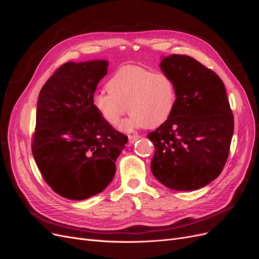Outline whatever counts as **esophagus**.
<instances>
[{
  "label": "esophagus",
  "instance_id": "34e87169",
  "mask_svg": "<svg viewBox=\"0 0 259 259\" xmlns=\"http://www.w3.org/2000/svg\"><path fill=\"white\" fill-rule=\"evenodd\" d=\"M139 138H140V136L138 134H133V135L128 136V142H130V144H134Z\"/></svg>",
  "mask_w": 259,
  "mask_h": 259
}]
</instances>
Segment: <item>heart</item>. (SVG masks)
<instances>
[{
    "instance_id": "obj_1",
    "label": "heart",
    "mask_w": 259,
    "mask_h": 259,
    "mask_svg": "<svg viewBox=\"0 0 259 259\" xmlns=\"http://www.w3.org/2000/svg\"><path fill=\"white\" fill-rule=\"evenodd\" d=\"M107 92H98L93 103L100 116L110 125H117L125 112L130 119L121 125L123 131L136 126L154 127L173 113L177 101L174 81L166 73L152 72L139 66L120 68L109 80Z\"/></svg>"
}]
</instances>
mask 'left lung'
<instances>
[{"label":"left lung","instance_id":"left-lung-1","mask_svg":"<svg viewBox=\"0 0 259 259\" xmlns=\"http://www.w3.org/2000/svg\"><path fill=\"white\" fill-rule=\"evenodd\" d=\"M161 69L174 81L173 113L148 138L151 171L173 190L200 189L219 176L228 159L234 122L225 85L213 70L186 55H169Z\"/></svg>","mask_w":259,"mask_h":259}]
</instances>
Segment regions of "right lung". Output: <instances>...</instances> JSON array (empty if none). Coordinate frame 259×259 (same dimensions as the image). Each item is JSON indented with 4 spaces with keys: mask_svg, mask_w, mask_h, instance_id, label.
Here are the masks:
<instances>
[{
    "mask_svg": "<svg viewBox=\"0 0 259 259\" xmlns=\"http://www.w3.org/2000/svg\"><path fill=\"white\" fill-rule=\"evenodd\" d=\"M108 61L66 62L46 81L36 107L32 154L53 191L85 200L111 183L127 136L108 124L94 106Z\"/></svg>",
    "mask_w": 259,
    "mask_h": 259,
    "instance_id": "1",
    "label": "right lung"
}]
</instances>
